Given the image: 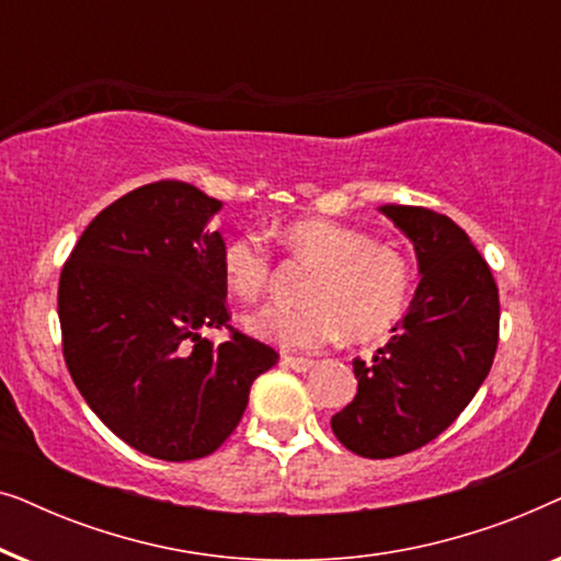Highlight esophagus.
I'll return each instance as SVG.
<instances>
[{
  "label": "esophagus",
  "instance_id": "34e87169",
  "mask_svg": "<svg viewBox=\"0 0 561 561\" xmlns=\"http://www.w3.org/2000/svg\"><path fill=\"white\" fill-rule=\"evenodd\" d=\"M283 365L290 367V370H296V373H306V370H311V367H313V359L286 355V357H283Z\"/></svg>",
  "mask_w": 561,
  "mask_h": 561
}]
</instances>
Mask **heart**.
I'll return each instance as SVG.
<instances>
[{"label":"heart","instance_id":"1","mask_svg":"<svg viewBox=\"0 0 561 561\" xmlns=\"http://www.w3.org/2000/svg\"><path fill=\"white\" fill-rule=\"evenodd\" d=\"M280 240L317 273L304 288L306 304H271L248 317V329L260 340L288 350H317L340 334L367 342L390 332L409 309L413 263L396 244L373 242L363 229L332 219H298L283 229ZM221 275L234 296L257 301L273 275L265 234L229 237Z\"/></svg>","mask_w":561,"mask_h":561}]
</instances>
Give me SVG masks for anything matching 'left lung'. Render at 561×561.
I'll use <instances>...</instances> for the list:
<instances>
[{
    "mask_svg": "<svg viewBox=\"0 0 561 561\" xmlns=\"http://www.w3.org/2000/svg\"><path fill=\"white\" fill-rule=\"evenodd\" d=\"M380 211L413 242L421 283L386 347L352 363L357 396L332 416L336 439L370 459L436 439L488 378L501 329L495 278L462 227L424 206Z\"/></svg>",
    "mask_w": 561,
    "mask_h": 561,
    "instance_id": "obj_1",
    "label": "left lung"
}]
</instances>
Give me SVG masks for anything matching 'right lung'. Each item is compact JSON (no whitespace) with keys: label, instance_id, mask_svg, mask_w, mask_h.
Returning <instances> with one entry per match:
<instances>
[{"label":"right lung","instance_id":"add662e5","mask_svg":"<svg viewBox=\"0 0 561 561\" xmlns=\"http://www.w3.org/2000/svg\"><path fill=\"white\" fill-rule=\"evenodd\" d=\"M221 202L183 181L129 191L83 229L58 283L64 357L89 409L165 462L211 455L278 352L229 324ZM206 328H227L214 345Z\"/></svg>","mask_w":561,"mask_h":561}]
</instances>
